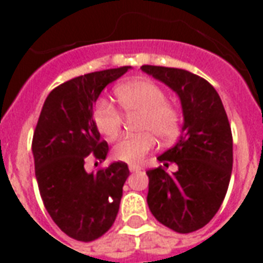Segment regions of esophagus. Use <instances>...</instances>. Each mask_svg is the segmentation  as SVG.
Listing matches in <instances>:
<instances>
[{
	"label": "esophagus",
	"mask_w": 263,
	"mask_h": 263,
	"mask_svg": "<svg viewBox=\"0 0 263 263\" xmlns=\"http://www.w3.org/2000/svg\"><path fill=\"white\" fill-rule=\"evenodd\" d=\"M141 169H142V167L139 165H137V163H131V165H129V171L131 172H138L141 171Z\"/></svg>",
	"instance_id": "esophagus-1"
}]
</instances>
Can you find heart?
<instances>
[{"label":"heart","instance_id":"obj_1","mask_svg":"<svg viewBox=\"0 0 263 263\" xmlns=\"http://www.w3.org/2000/svg\"><path fill=\"white\" fill-rule=\"evenodd\" d=\"M115 97L126 117L138 115L135 129L139 135L120 139L112 148V156L126 163H137L154 151L158 138L162 143L173 142L182 126V114L167 101L166 91L149 80H134L115 88ZM92 122L107 139L120 135L124 117L114 104L100 98L92 107Z\"/></svg>","mask_w":263,"mask_h":263}]
</instances>
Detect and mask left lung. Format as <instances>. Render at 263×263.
<instances>
[{"label":"left lung","mask_w":263,"mask_h":263,"mask_svg":"<svg viewBox=\"0 0 263 263\" xmlns=\"http://www.w3.org/2000/svg\"><path fill=\"white\" fill-rule=\"evenodd\" d=\"M180 97L184 124L177 143L160 155L163 166L149 169L148 205L160 224L180 234L209 224L224 201L232 172V134L218 92L187 70L143 65Z\"/></svg>","instance_id":"8db88e82"}]
</instances>
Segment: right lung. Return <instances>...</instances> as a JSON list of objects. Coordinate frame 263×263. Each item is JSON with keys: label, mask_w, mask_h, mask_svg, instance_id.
Wrapping results in <instances>:
<instances>
[{"label": "right lung", "mask_w": 263, "mask_h": 263, "mask_svg": "<svg viewBox=\"0 0 263 263\" xmlns=\"http://www.w3.org/2000/svg\"><path fill=\"white\" fill-rule=\"evenodd\" d=\"M131 69L101 70L65 81L49 92L32 139L35 176L54 224L73 239L90 242L114 224L129 169L114 162L87 173L88 158L103 162L108 143L100 139L92 107L107 84Z\"/></svg>", "instance_id": "add662e5"}]
</instances>
